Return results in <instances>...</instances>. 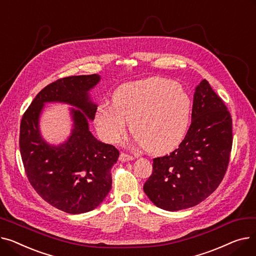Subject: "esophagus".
<instances>
[{
	"mask_svg": "<svg viewBox=\"0 0 256 256\" xmlns=\"http://www.w3.org/2000/svg\"><path fill=\"white\" fill-rule=\"evenodd\" d=\"M134 160V156L126 152H121L119 156V160H121V162H128V160Z\"/></svg>",
	"mask_w": 256,
	"mask_h": 256,
	"instance_id": "1",
	"label": "esophagus"
}]
</instances>
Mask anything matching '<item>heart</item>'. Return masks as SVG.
<instances>
[{
    "instance_id": "obj_1",
    "label": "heart",
    "mask_w": 256,
    "mask_h": 256,
    "mask_svg": "<svg viewBox=\"0 0 256 256\" xmlns=\"http://www.w3.org/2000/svg\"><path fill=\"white\" fill-rule=\"evenodd\" d=\"M192 114V100L176 82L152 78L119 86L113 104H100L94 116L100 137L117 143L128 124L143 148L154 154H168L186 136Z\"/></svg>"
}]
</instances>
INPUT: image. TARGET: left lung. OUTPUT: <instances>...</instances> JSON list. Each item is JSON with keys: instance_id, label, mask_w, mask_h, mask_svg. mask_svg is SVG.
Masks as SVG:
<instances>
[{"instance_id": "obj_1", "label": "left lung", "mask_w": 256, "mask_h": 256, "mask_svg": "<svg viewBox=\"0 0 256 256\" xmlns=\"http://www.w3.org/2000/svg\"><path fill=\"white\" fill-rule=\"evenodd\" d=\"M232 148V119L223 100L204 78L194 94L192 122L170 154L154 158L143 186L160 208L180 210L208 197L221 184Z\"/></svg>"}]
</instances>
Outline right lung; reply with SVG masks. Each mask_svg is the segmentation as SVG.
Segmentation results:
<instances>
[{
	"instance_id": "obj_1",
	"label": "right lung",
	"mask_w": 256,
	"mask_h": 256,
	"mask_svg": "<svg viewBox=\"0 0 256 256\" xmlns=\"http://www.w3.org/2000/svg\"><path fill=\"white\" fill-rule=\"evenodd\" d=\"M98 80V74L55 80L37 94L20 121V150L26 178L48 204L68 214L87 212L102 202L112 188L111 168L119 156L115 146L96 140L88 128L86 116L93 119L98 109L88 90ZM48 101L67 102L84 111L73 110L72 136L57 148L46 144L38 130V114Z\"/></svg>"
}]
</instances>
